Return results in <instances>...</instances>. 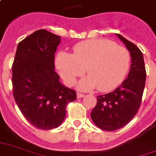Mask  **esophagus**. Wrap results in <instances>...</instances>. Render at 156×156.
Segmentation results:
<instances>
[{
  "mask_svg": "<svg viewBox=\"0 0 156 156\" xmlns=\"http://www.w3.org/2000/svg\"><path fill=\"white\" fill-rule=\"evenodd\" d=\"M76 96H77V98L80 99V98H83V97L85 96V94H80V93H77Z\"/></svg>",
  "mask_w": 156,
  "mask_h": 156,
  "instance_id": "1",
  "label": "esophagus"
}]
</instances>
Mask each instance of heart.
<instances>
[{"label": "heart", "mask_w": 156, "mask_h": 156, "mask_svg": "<svg viewBox=\"0 0 156 156\" xmlns=\"http://www.w3.org/2000/svg\"><path fill=\"white\" fill-rule=\"evenodd\" d=\"M130 53L126 48L116 45L108 39H90L73 47V53L59 51L55 64L61 77L72 85L78 77L90 75L79 83L80 90L99 87L103 92L112 90L120 85L130 66Z\"/></svg>", "instance_id": "heart-1"}]
</instances>
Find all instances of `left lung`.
Segmentation results:
<instances>
[{
	"label": "left lung",
	"instance_id": "1",
	"mask_svg": "<svg viewBox=\"0 0 156 156\" xmlns=\"http://www.w3.org/2000/svg\"><path fill=\"white\" fill-rule=\"evenodd\" d=\"M115 34L130 51L132 64L129 73L115 90L97 96V104L90 113L97 127L109 132L123 127L136 114L146 77L143 54L140 49L122 35Z\"/></svg>",
	"mask_w": 156,
	"mask_h": 156
}]
</instances>
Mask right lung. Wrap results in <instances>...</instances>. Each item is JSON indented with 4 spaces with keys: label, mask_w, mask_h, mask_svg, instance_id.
I'll return each instance as SVG.
<instances>
[{
    "label": "right lung",
    "mask_w": 156,
    "mask_h": 156,
    "mask_svg": "<svg viewBox=\"0 0 156 156\" xmlns=\"http://www.w3.org/2000/svg\"><path fill=\"white\" fill-rule=\"evenodd\" d=\"M61 37L38 29L20 42L12 66L13 94L22 114L35 127H59L76 91L60 82L54 56Z\"/></svg>",
    "instance_id": "1"
}]
</instances>
